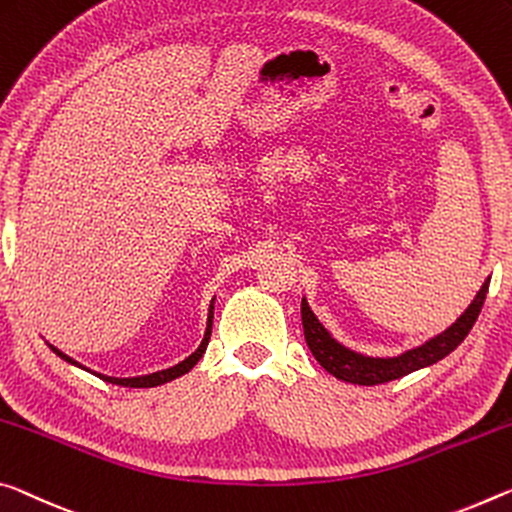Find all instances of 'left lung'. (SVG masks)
<instances>
[{
  "label": "left lung",
  "mask_w": 512,
  "mask_h": 512,
  "mask_svg": "<svg viewBox=\"0 0 512 512\" xmlns=\"http://www.w3.org/2000/svg\"><path fill=\"white\" fill-rule=\"evenodd\" d=\"M488 287L490 278L483 282V287L478 289L472 305L458 316L456 323H451V326L440 332V335L428 339L426 344L410 348V351L394 355V358H369V355L351 351V348L339 344L337 339L323 328V323L316 319V314L310 310V305H307V300L303 298V303H300V316H303L305 342L310 346L316 362L339 380H346V383L353 385L389 383V380L403 378L417 369L431 367V364L440 362L451 351H456L462 344V339H465L469 335V330H472L478 314H481Z\"/></svg>",
  "instance_id": "obj_1"
}]
</instances>
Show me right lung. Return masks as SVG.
Instances as JSON below:
<instances>
[{
  "mask_svg": "<svg viewBox=\"0 0 512 512\" xmlns=\"http://www.w3.org/2000/svg\"><path fill=\"white\" fill-rule=\"evenodd\" d=\"M212 321H214V300H212V305H209V316H207V330H205V337H202V342H200V346L196 348V353H191L189 358L182 360L180 364H175V367H170V369H161V371H154V373H148V376H134V378H113V376H104V373H97V371L86 369L84 364H79L77 360H72L70 355L61 353L59 348H56V346H52V344H47V346H50L52 351H54L56 355H59L61 360H66L68 364H75V367L84 369V371H88V373H93V376L102 378V380H107V383H111V385H120V387H157V385H164V383H170V380H175V378L184 376V373H189L193 367H196L198 360L202 358V353L207 351L209 337H212Z\"/></svg>",
  "mask_w": 512,
  "mask_h": 512,
  "instance_id": "1",
  "label": "right lung"
}]
</instances>
